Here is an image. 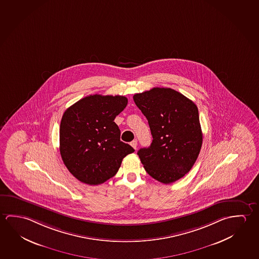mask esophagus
<instances>
[{
  "instance_id": "esophagus-1",
  "label": "esophagus",
  "mask_w": 259,
  "mask_h": 259,
  "mask_svg": "<svg viewBox=\"0 0 259 259\" xmlns=\"http://www.w3.org/2000/svg\"><path fill=\"white\" fill-rule=\"evenodd\" d=\"M130 144H131L132 147H133V148L136 149V147H137V140L132 141L131 143H130Z\"/></svg>"
}]
</instances>
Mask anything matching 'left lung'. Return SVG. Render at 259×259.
I'll return each instance as SVG.
<instances>
[{"mask_svg":"<svg viewBox=\"0 0 259 259\" xmlns=\"http://www.w3.org/2000/svg\"><path fill=\"white\" fill-rule=\"evenodd\" d=\"M134 101L148 120L153 142L137 154L146 172L164 184L188 174L199 156L202 132L198 107L176 90L153 88Z\"/></svg>","mask_w":259,"mask_h":259,"instance_id":"1","label":"left lung"}]
</instances>
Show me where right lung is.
<instances>
[{
	"mask_svg": "<svg viewBox=\"0 0 259 259\" xmlns=\"http://www.w3.org/2000/svg\"><path fill=\"white\" fill-rule=\"evenodd\" d=\"M123 96L90 95L69 106L60 128L64 164L81 183L98 185L115 176L123 158L135 150L120 141L114 122L127 105Z\"/></svg>",
	"mask_w": 259,
	"mask_h": 259,
	"instance_id": "obj_1",
	"label": "right lung"
}]
</instances>
